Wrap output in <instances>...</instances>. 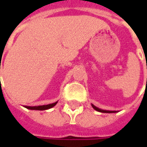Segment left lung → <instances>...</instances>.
I'll list each match as a JSON object with an SVG mask.
<instances>
[{
  "mask_svg": "<svg viewBox=\"0 0 147 147\" xmlns=\"http://www.w3.org/2000/svg\"><path fill=\"white\" fill-rule=\"evenodd\" d=\"M92 107L95 110L98 111V112H101V113H116V111H109V110H103V109H98L96 107L95 105H92Z\"/></svg>",
  "mask_w": 147,
  "mask_h": 147,
  "instance_id": "left-lung-1",
  "label": "left lung"
}]
</instances>
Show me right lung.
I'll return each instance as SVG.
<instances>
[{"label": "right lung", "instance_id": "add662e5", "mask_svg": "<svg viewBox=\"0 0 147 147\" xmlns=\"http://www.w3.org/2000/svg\"><path fill=\"white\" fill-rule=\"evenodd\" d=\"M57 103V102L53 103V104H49V105H38V106H25V107L28 109H32V110H45V109H49L53 107Z\"/></svg>", "mask_w": 147, "mask_h": 147}]
</instances>
